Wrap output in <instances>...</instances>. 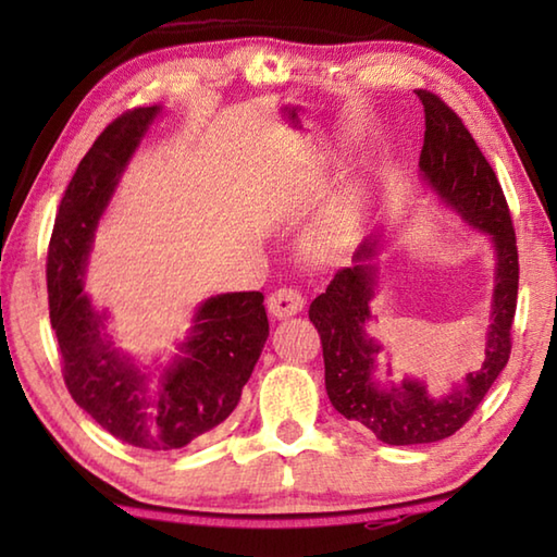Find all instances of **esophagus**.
Returning <instances> with one entry per match:
<instances>
[{
  "instance_id": "34e87169",
  "label": "esophagus",
  "mask_w": 557,
  "mask_h": 557,
  "mask_svg": "<svg viewBox=\"0 0 557 557\" xmlns=\"http://www.w3.org/2000/svg\"><path fill=\"white\" fill-rule=\"evenodd\" d=\"M301 307H305V297H301L299 289H292V287H280L272 292L268 297V309L272 317L277 319H285L301 312Z\"/></svg>"
}]
</instances>
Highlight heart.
<instances>
[{"label": "heart", "instance_id": "obj_1", "mask_svg": "<svg viewBox=\"0 0 557 557\" xmlns=\"http://www.w3.org/2000/svg\"><path fill=\"white\" fill-rule=\"evenodd\" d=\"M348 221V209H338L336 213H332V219L326 221V238H334V235L344 228Z\"/></svg>", "mask_w": 557, "mask_h": 557}]
</instances>
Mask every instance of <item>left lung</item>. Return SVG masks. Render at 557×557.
I'll return each mask as SVG.
<instances>
[{
  "label": "left lung",
  "mask_w": 557,
  "mask_h": 557,
  "mask_svg": "<svg viewBox=\"0 0 557 557\" xmlns=\"http://www.w3.org/2000/svg\"><path fill=\"white\" fill-rule=\"evenodd\" d=\"M425 108V145L420 172L437 196L469 225L492 235L496 250V285L492 324L486 334L482 369L445 398H430L420 381L383 385L373 379L381 344L369 336L379 240H363L354 265L342 268L312 305L309 319L322 336L324 381L334 408L346 420L369 428L385 445H428L445 440L465 425L492 388L511 356V324L518 297V248L511 211L502 184L486 162L465 122L445 100L430 90H414Z\"/></svg>",
  "instance_id": "obj_1"
}]
</instances>
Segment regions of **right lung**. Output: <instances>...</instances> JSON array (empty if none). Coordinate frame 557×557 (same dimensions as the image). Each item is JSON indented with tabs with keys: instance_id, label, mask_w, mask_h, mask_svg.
I'll return each mask as SVG.
<instances>
[{
	"instance_id": "obj_1",
	"label": "right lung",
	"mask_w": 557,
	"mask_h": 557,
	"mask_svg": "<svg viewBox=\"0 0 557 557\" xmlns=\"http://www.w3.org/2000/svg\"><path fill=\"white\" fill-rule=\"evenodd\" d=\"M159 108H135L100 132L65 188L55 213L46 285L71 398L102 430L132 447L169 451L219 428L235 410L256 369L270 324L262 292L206 299L182 356L152 385L108 332V312L83 292L98 221Z\"/></svg>"
}]
</instances>
